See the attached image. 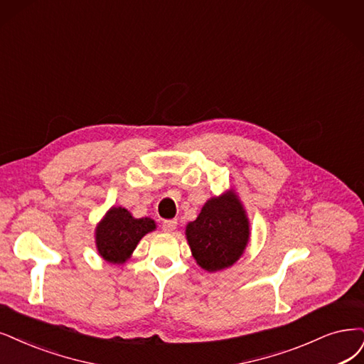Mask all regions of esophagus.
Listing matches in <instances>:
<instances>
[{
  "label": "esophagus",
  "instance_id": "obj_1",
  "mask_svg": "<svg viewBox=\"0 0 364 364\" xmlns=\"http://www.w3.org/2000/svg\"><path fill=\"white\" fill-rule=\"evenodd\" d=\"M161 230H164L165 232H173L175 230H177V220L175 219L164 220V223H161Z\"/></svg>",
  "mask_w": 364,
  "mask_h": 364
}]
</instances>
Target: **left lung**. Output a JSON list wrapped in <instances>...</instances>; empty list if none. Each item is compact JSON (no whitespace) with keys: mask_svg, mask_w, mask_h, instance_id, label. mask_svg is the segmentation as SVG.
I'll use <instances>...</instances> for the list:
<instances>
[{"mask_svg":"<svg viewBox=\"0 0 364 364\" xmlns=\"http://www.w3.org/2000/svg\"><path fill=\"white\" fill-rule=\"evenodd\" d=\"M187 241L196 262L207 272L231 267L245 252L249 222L234 193L207 200L195 222L187 225Z\"/></svg>","mask_w":364,"mask_h":364,"instance_id":"1","label":"left lung"}]
</instances>
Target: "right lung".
<instances>
[{
	"mask_svg": "<svg viewBox=\"0 0 364 364\" xmlns=\"http://www.w3.org/2000/svg\"><path fill=\"white\" fill-rule=\"evenodd\" d=\"M154 228L156 225L151 219H134L126 208H111L97 226V250L106 261L114 264L124 262L139 240Z\"/></svg>",
	"mask_w": 364,
	"mask_h": 364,
	"instance_id": "add662e5",
	"label": "right lung"
}]
</instances>
